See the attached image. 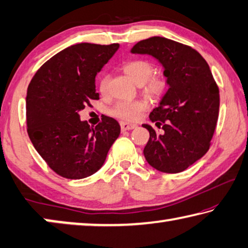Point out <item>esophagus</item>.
<instances>
[{
    "label": "esophagus",
    "instance_id": "esophagus-1",
    "mask_svg": "<svg viewBox=\"0 0 248 248\" xmlns=\"http://www.w3.org/2000/svg\"><path fill=\"white\" fill-rule=\"evenodd\" d=\"M120 127H121V130H123V131H127V130H132L134 128H137V124L125 123V121H121Z\"/></svg>",
    "mask_w": 248,
    "mask_h": 248
}]
</instances>
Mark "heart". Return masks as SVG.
<instances>
[{
    "mask_svg": "<svg viewBox=\"0 0 248 248\" xmlns=\"http://www.w3.org/2000/svg\"><path fill=\"white\" fill-rule=\"evenodd\" d=\"M123 69L134 82L142 85V91L152 98H161L169 90L170 82L164 74H154L155 66L152 62L145 59H132L124 64ZM109 75L104 74L99 79V91L103 95L108 93ZM146 109V103L143 100H131V102H118L109 114L116 118L132 121L140 116Z\"/></svg>",
    "mask_w": 248,
    "mask_h": 248,
    "instance_id": "b5f03b06",
    "label": "heart"
}]
</instances>
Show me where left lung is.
Instances as JSON below:
<instances>
[{
  "instance_id": "8db88e82",
  "label": "left lung",
  "mask_w": 248,
  "mask_h": 248,
  "mask_svg": "<svg viewBox=\"0 0 248 248\" xmlns=\"http://www.w3.org/2000/svg\"><path fill=\"white\" fill-rule=\"evenodd\" d=\"M131 52L156 58L170 82L149 116L159 130L142 124L150 132L145 159L163 173H180L208 152L219 117V87L207 61L187 45L151 37L134 45Z\"/></svg>"
}]
</instances>
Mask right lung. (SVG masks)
Segmentation results:
<instances>
[{
  "label": "right lung",
  "mask_w": 248,
  "mask_h": 248,
  "mask_svg": "<svg viewBox=\"0 0 248 248\" xmlns=\"http://www.w3.org/2000/svg\"><path fill=\"white\" fill-rule=\"evenodd\" d=\"M118 44H77L40 66L27 89V132L37 152L54 173L69 179L95 174L120 134L118 121L102 116L92 128L79 111L99 99L95 77Z\"/></svg>",
  "instance_id": "right-lung-1"
}]
</instances>
